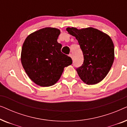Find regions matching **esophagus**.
<instances>
[{"instance_id": "34e87169", "label": "esophagus", "mask_w": 127, "mask_h": 127, "mask_svg": "<svg viewBox=\"0 0 127 127\" xmlns=\"http://www.w3.org/2000/svg\"><path fill=\"white\" fill-rule=\"evenodd\" d=\"M69 57H71V58H72V59H73V55H72V54H69Z\"/></svg>"}]
</instances>
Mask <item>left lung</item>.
Returning a JSON list of instances; mask_svg holds the SVG:
<instances>
[{
  "label": "left lung",
  "mask_w": 127,
  "mask_h": 127,
  "mask_svg": "<svg viewBox=\"0 0 127 127\" xmlns=\"http://www.w3.org/2000/svg\"><path fill=\"white\" fill-rule=\"evenodd\" d=\"M66 31L77 40L83 51L84 62L76 69L79 77L88 85L99 83L106 76L114 62V47L112 39L91 27L81 29L69 27Z\"/></svg>",
  "instance_id": "1"
}]
</instances>
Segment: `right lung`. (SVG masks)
Wrapping results in <instances>:
<instances>
[{"label": "right lung", "mask_w": 127, "mask_h": 127, "mask_svg": "<svg viewBox=\"0 0 127 127\" xmlns=\"http://www.w3.org/2000/svg\"><path fill=\"white\" fill-rule=\"evenodd\" d=\"M60 29L44 28L29 34L22 45L21 60L29 77L38 86L49 87L60 79L64 67L70 65V57L61 51L57 39Z\"/></svg>", "instance_id": "right-lung-1"}]
</instances>
